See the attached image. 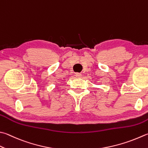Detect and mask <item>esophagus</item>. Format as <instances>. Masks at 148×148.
Returning <instances> with one entry per match:
<instances>
[{"label":"esophagus","mask_w":148,"mask_h":148,"mask_svg":"<svg viewBox=\"0 0 148 148\" xmlns=\"http://www.w3.org/2000/svg\"><path fill=\"white\" fill-rule=\"evenodd\" d=\"M75 76H76L77 78H80L82 77V74L80 73H75Z\"/></svg>","instance_id":"obj_1"}]
</instances>
